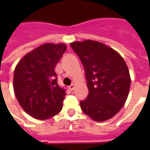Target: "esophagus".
<instances>
[{"label": "esophagus", "mask_w": 150, "mask_h": 150, "mask_svg": "<svg viewBox=\"0 0 150 150\" xmlns=\"http://www.w3.org/2000/svg\"><path fill=\"white\" fill-rule=\"evenodd\" d=\"M69 89L71 90V91H73L74 89H75V85L74 84H71L69 86Z\"/></svg>", "instance_id": "34e87169"}]
</instances>
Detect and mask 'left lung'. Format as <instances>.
Masks as SVG:
<instances>
[{"instance_id":"1","label":"left lung","mask_w":150,"mask_h":150,"mask_svg":"<svg viewBox=\"0 0 150 150\" xmlns=\"http://www.w3.org/2000/svg\"><path fill=\"white\" fill-rule=\"evenodd\" d=\"M85 71L89 93L80 101L82 111L96 121H104L125 103L130 75L125 60L116 50L91 40L70 44Z\"/></svg>"}]
</instances>
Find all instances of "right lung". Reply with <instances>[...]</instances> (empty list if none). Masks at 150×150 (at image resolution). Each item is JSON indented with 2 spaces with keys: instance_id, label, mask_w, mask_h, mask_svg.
<instances>
[{
  "instance_id": "right-lung-1",
  "label": "right lung",
  "mask_w": 150,
  "mask_h": 150,
  "mask_svg": "<svg viewBox=\"0 0 150 150\" xmlns=\"http://www.w3.org/2000/svg\"><path fill=\"white\" fill-rule=\"evenodd\" d=\"M66 50L64 44L46 43L24 56L15 68V96L35 119H49L62 110L66 92L58 84L54 67Z\"/></svg>"
}]
</instances>
